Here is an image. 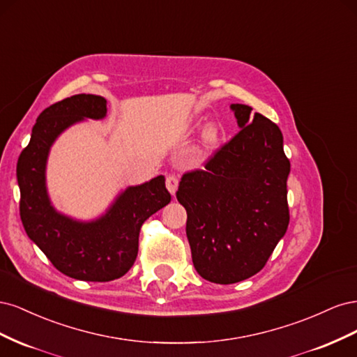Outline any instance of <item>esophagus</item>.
I'll return each instance as SVG.
<instances>
[{
    "label": "esophagus",
    "instance_id": "1",
    "mask_svg": "<svg viewBox=\"0 0 357 357\" xmlns=\"http://www.w3.org/2000/svg\"><path fill=\"white\" fill-rule=\"evenodd\" d=\"M165 185H167V189L171 195H176V190L178 188V178L176 176H168Z\"/></svg>",
    "mask_w": 357,
    "mask_h": 357
}]
</instances>
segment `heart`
<instances>
[{
  "label": "heart",
  "mask_w": 357,
  "mask_h": 357,
  "mask_svg": "<svg viewBox=\"0 0 357 357\" xmlns=\"http://www.w3.org/2000/svg\"><path fill=\"white\" fill-rule=\"evenodd\" d=\"M222 138H223V129L218 123L205 125L199 138V149L205 153L213 152V150H215L220 146Z\"/></svg>",
  "instance_id": "heart-1"
}]
</instances>
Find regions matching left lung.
Listing matches in <instances>:
<instances>
[{
    "instance_id": "left-lung-1",
    "label": "left lung",
    "mask_w": 357,
    "mask_h": 357,
    "mask_svg": "<svg viewBox=\"0 0 357 357\" xmlns=\"http://www.w3.org/2000/svg\"><path fill=\"white\" fill-rule=\"evenodd\" d=\"M240 132L177 190L197 273L232 284L265 266L289 225L290 162L280 128L252 107L231 104Z\"/></svg>"
}]
</instances>
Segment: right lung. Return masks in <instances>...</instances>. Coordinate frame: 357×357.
<instances>
[{
	"mask_svg": "<svg viewBox=\"0 0 357 357\" xmlns=\"http://www.w3.org/2000/svg\"><path fill=\"white\" fill-rule=\"evenodd\" d=\"M105 116L107 101L98 95H73L47 107L37 117L16 169L20 219L29 240L62 274L83 282H112L125 275L137 259L142 225L171 201L165 177L158 176L128 186L92 220L74 219L53 207L46 181L53 143L70 126Z\"/></svg>",
	"mask_w": 357,
	"mask_h": 357,
	"instance_id": "add662e5",
	"label": "right lung"
}]
</instances>
